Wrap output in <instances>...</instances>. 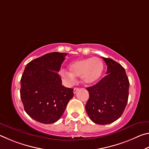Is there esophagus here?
<instances>
[{
	"label": "esophagus",
	"instance_id": "esophagus-1",
	"mask_svg": "<svg viewBox=\"0 0 149 149\" xmlns=\"http://www.w3.org/2000/svg\"><path fill=\"white\" fill-rule=\"evenodd\" d=\"M79 88H78V87H75L74 89V94H75V93H76L77 91L79 90Z\"/></svg>",
	"mask_w": 149,
	"mask_h": 149
}]
</instances>
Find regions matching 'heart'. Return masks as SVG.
Here are the masks:
<instances>
[{
  "mask_svg": "<svg viewBox=\"0 0 149 149\" xmlns=\"http://www.w3.org/2000/svg\"><path fill=\"white\" fill-rule=\"evenodd\" d=\"M104 65L99 58L93 57L79 59L69 65V72L61 70L62 77L71 83L75 77H81L82 82L85 85H91L97 81L102 74Z\"/></svg>",
  "mask_w": 149,
  "mask_h": 149,
  "instance_id": "b5f03b06",
  "label": "heart"
}]
</instances>
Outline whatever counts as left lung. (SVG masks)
I'll use <instances>...</instances> for the list:
<instances>
[{"instance_id": "left-lung-1", "label": "left lung", "mask_w": 149, "mask_h": 149, "mask_svg": "<svg viewBox=\"0 0 149 149\" xmlns=\"http://www.w3.org/2000/svg\"><path fill=\"white\" fill-rule=\"evenodd\" d=\"M102 58L107 65V75L87 88L89 98L85 110L93 122L106 125L122 115L127 103L130 82L122 65L111 58Z\"/></svg>"}]
</instances>
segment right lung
<instances>
[{
  "instance_id": "add662e5",
  "label": "right lung",
  "mask_w": 149,
  "mask_h": 149,
  "mask_svg": "<svg viewBox=\"0 0 149 149\" xmlns=\"http://www.w3.org/2000/svg\"><path fill=\"white\" fill-rule=\"evenodd\" d=\"M67 53L53 52L26 65L20 80V97L24 110L33 119L50 124L58 120L74 96L62 85L58 74Z\"/></svg>"
}]
</instances>
